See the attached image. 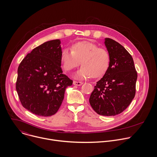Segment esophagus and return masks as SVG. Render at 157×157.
<instances>
[{
    "instance_id": "obj_1",
    "label": "esophagus",
    "mask_w": 157,
    "mask_h": 157,
    "mask_svg": "<svg viewBox=\"0 0 157 157\" xmlns=\"http://www.w3.org/2000/svg\"><path fill=\"white\" fill-rule=\"evenodd\" d=\"M82 83H83V82H82L75 81H73V84L75 85V86H81V85L82 84Z\"/></svg>"
}]
</instances>
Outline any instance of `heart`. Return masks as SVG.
Instances as JSON below:
<instances>
[{
    "label": "heart",
    "instance_id": "obj_1",
    "mask_svg": "<svg viewBox=\"0 0 157 157\" xmlns=\"http://www.w3.org/2000/svg\"><path fill=\"white\" fill-rule=\"evenodd\" d=\"M64 70L70 71L81 64V68L74 75L78 79H84L91 76H102L107 70L110 61L108 52L99 48L94 43L84 41L73 44L71 49L64 48L61 55Z\"/></svg>",
    "mask_w": 157,
    "mask_h": 157
}]
</instances>
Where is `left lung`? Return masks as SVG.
Segmentation results:
<instances>
[{
	"label": "left lung",
	"mask_w": 157,
	"mask_h": 157,
	"mask_svg": "<svg viewBox=\"0 0 157 157\" xmlns=\"http://www.w3.org/2000/svg\"><path fill=\"white\" fill-rule=\"evenodd\" d=\"M104 44L110 64L96 82L89 103L98 114L113 116L122 113L135 97L137 73L132 56L120 43L105 38Z\"/></svg>",
	"instance_id": "1"
}]
</instances>
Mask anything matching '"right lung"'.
<instances>
[{
  "label": "right lung",
  "mask_w": 157,
  "mask_h": 157,
  "mask_svg": "<svg viewBox=\"0 0 157 157\" xmlns=\"http://www.w3.org/2000/svg\"><path fill=\"white\" fill-rule=\"evenodd\" d=\"M61 41L53 40L34 48L20 63L16 89L20 102L32 113L54 115L63 101L66 87L73 81L61 68Z\"/></svg>",
  "instance_id": "obj_1"
}]
</instances>
